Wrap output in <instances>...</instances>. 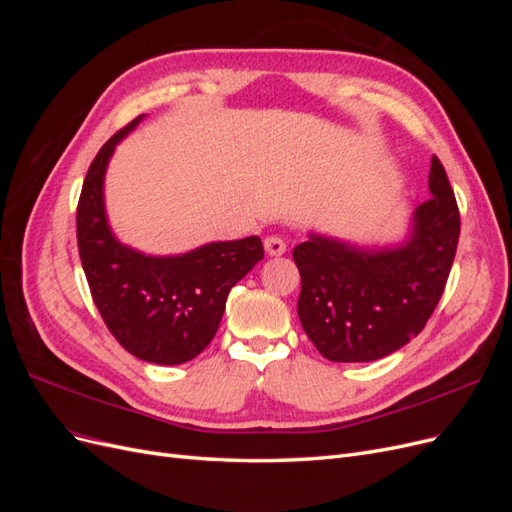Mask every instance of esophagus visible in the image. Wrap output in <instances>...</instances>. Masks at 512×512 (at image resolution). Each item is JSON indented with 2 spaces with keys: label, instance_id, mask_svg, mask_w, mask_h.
Instances as JSON below:
<instances>
[{
  "label": "esophagus",
  "instance_id": "34e87169",
  "mask_svg": "<svg viewBox=\"0 0 512 512\" xmlns=\"http://www.w3.org/2000/svg\"><path fill=\"white\" fill-rule=\"evenodd\" d=\"M265 250L269 256H282L286 252V241L282 237L271 235L265 239Z\"/></svg>",
  "mask_w": 512,
  "mask_h": 512
}]
</instances>
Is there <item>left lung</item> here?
<instances>
[{
  "mask_svg": "<svg viewBox=\"0 0 512 512\" xmlns=\"http://www.w3.org/2000/svg\"><path fill=\"white\" fill-rule=\"evenodd\" d=\"M431 198L414 211L410 239L389 250H361L312 235L292 250L301 273L303 331L324 359L367 363L406 346L436 309L459 243V207L438 158Z\"/></svg>",
  "mask_w": 512,
  "mask_h": 512,
  "instance_id": "obj_1",
  "label": "left lung"
}]
</instances>
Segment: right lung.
<instances>
[{"mask_svg": "<svg viewBox=\"0 0 512 512\" xmlns=\"http://www.w3.org/2000/svg\"><path fill=\"white\" fill-rule=\"evenodd\" d=\"M143 119L115 132L91 162L76 207L81 265L106 329L136 359L179 365L203 352L220 327L230 288L265 256L258 237L153 258L121 245L106 222L102 183L115 145Z\"/></svg>", "mask_w": 512, "mask_h": 512, "instance_id": "right-lung-1", "label": "right lung"}]
</instances>
